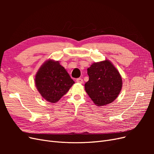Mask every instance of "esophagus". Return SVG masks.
Wrapping results in <instances>:
<instances>
[{
  "label": "esophagus",
  "instance_id": "34e87169",
  "mask_svg": "<svg viewBox=\"0 0 154 154\" xmlns=\"http://www.w3.org/2000/svg\"><path fill=\"white\" fill-rule=\"evenodd\" d=\"M76 82L80 83H82L83 82V80L82 78H77V79H76Z\"/></svg>",
  "mask_w": 154,
  "mask_h": 154
}]
</instances>
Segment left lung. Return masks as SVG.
I'll use <instances>...</instances> for the list:
<instances>
[{"label": "left lung", "instance_id": "8db88e82", "mask_svg": "<svg viewBox=\"0 0 154 154\" xmlns=\"http://www.w3.org/2000/svg\"><path fill=\"white\" fill-rule=\"evenodd\" d=\"M87 74L89 78L85 89L96 105L103 106L116 99L122 90V79L109 60L92 64Z\"/></svg>", "mask_w": 154, "mask_h": 154}]
</instances>
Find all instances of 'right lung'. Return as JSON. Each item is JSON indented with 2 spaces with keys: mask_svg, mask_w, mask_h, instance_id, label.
<instances>
[{
  "mask_svg": "<svg viewBox=\"0 0 154 154\" xmlns=\"http://www.w3.org/2000/svg\"><path fill=\"white\" fill-rule=\"evenodd\" d=\"M74 82L58 62L49 60L42 65L35 77V84L45 100L56 103L66 94Z\"/></svg>",
  "mask_w": 154,
  "mask_h": 154,
  "instance_id": "add662e5",
  "label": "right lung"
}]
</instances>
